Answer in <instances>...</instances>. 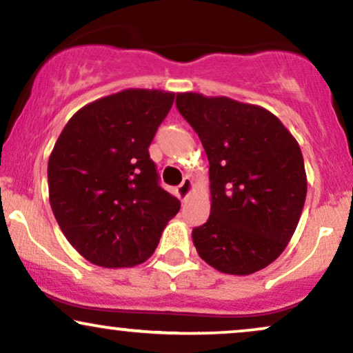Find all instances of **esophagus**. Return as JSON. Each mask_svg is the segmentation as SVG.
I'll use <instances>...</instances> for the list:
<instances>
[{
  "label": "esophagus",
  "mask_w": 353,
  "mask_h": 353,
  "mask_svg": "<svg viewBox=\"0 0 353 353\" xmlns=\"http://www.w3.org/2000/svg\"><path fill=\"white\" fill-rule=\"evenodd\" d=\"M193 186H194V185H193V180H191L190 176L183 178V181H181V185L176 188L178 198H180L181 201H186V199L190 198V194L193 193Z\"/></svg>",
  "instance_id": "obj_1"
}]
</instances>
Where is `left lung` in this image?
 <instances>
[{"mask_svg":"<svg viewBox=\"0 0 353 353\" xmlns=\"http://www.w3.org/2000/svg\"><path fill=\"white\" fill-rule=\"evenodd\" d=\"M176 108L210 160L211 214L191 232L198 255L228 275L275 262L293 237L307 191L296 139L262 106L176 93Z\"/></svg>","mask_w":353,"mask_h":353,"instance_id":"1","label":"left lung"}]
</instances>
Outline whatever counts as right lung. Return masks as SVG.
<instances>
[{
    "label": "right lung",
    "instance_id": "add662e5",
    "mask_svg": "<svg viewBox=\"0 0 353 353\" xmlns=\"http://www.w3.org/2000/svg\"><path fill=\"white\" fill-rule=\"evenodd\" d=\"M175 93L128 88L70 117L49 157V201L63 236L88 262L128 268L159 245L180 201L160 188L149 145Z\"/></svg>",
    "mask_w": 353,
    "mask_h": 353
}]
</instances>
